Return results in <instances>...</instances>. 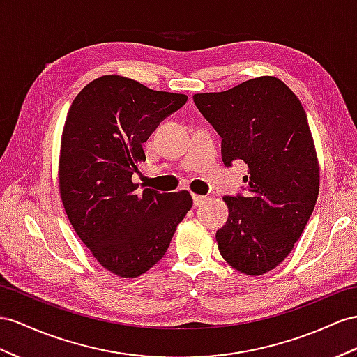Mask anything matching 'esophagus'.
<instances>
[{
  "label": "esophagus",
  "instance_id": "esophagus-1",
  "mask_svg": "<svg viewBox=\"0 0 357 357\" xmlns=\"http://www.w3.org/2000/svg\"><path fill=\"white\" fill-rule=\"evenodd\" d=\"M206 200V196H200V195H193V204H195V206H199V205H202L204 202Z\"/></svg>",
  "mask_w": 357,
  "mask_h": 357
}]
</instances>
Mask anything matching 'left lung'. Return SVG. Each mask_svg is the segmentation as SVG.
Segmentation results:
<instances>
[{"label":"left lung","mask_w":357,"mask_h":357,"mask_svg":"<svg viewBox=\"0 0 357 357\" xmlns=\"http://www.w3.org/2000/svg\"><path fill=\"white\" fill-rule=\"evenodd\" d=\"M193 100L222 137L225 166L249 167L245 195L223 197L229 217L215 234L218 250L235 270L259 276L288 257L315 208L319 169L306 113L274 77Z\"/></svg>","instance_id":"obj_1"}]
</instances>
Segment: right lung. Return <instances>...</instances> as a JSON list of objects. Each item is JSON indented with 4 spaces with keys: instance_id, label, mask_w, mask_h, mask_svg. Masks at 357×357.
Listing matches in <instances>:
<instances>
[{
    "instance_id": "right-lung-1",
    "label": "right lung",
    "mask_w": 357,
    "mask_h": 357,
    "mask_svg": "<svg viewBox=\"0 0 357 357\" xmlns=\"http://www.w3.org/2000/svg\"><path fill=\"white\" fill-rule=\"evenodd\" d=\"M185 95L104 75L79 91L63 128L60 196L70 225L98 262L121 278H137L167 252L176 226L193 206L185 190L139 188L132 175L143 143Z\"/></svg>"
}]
</instances>
